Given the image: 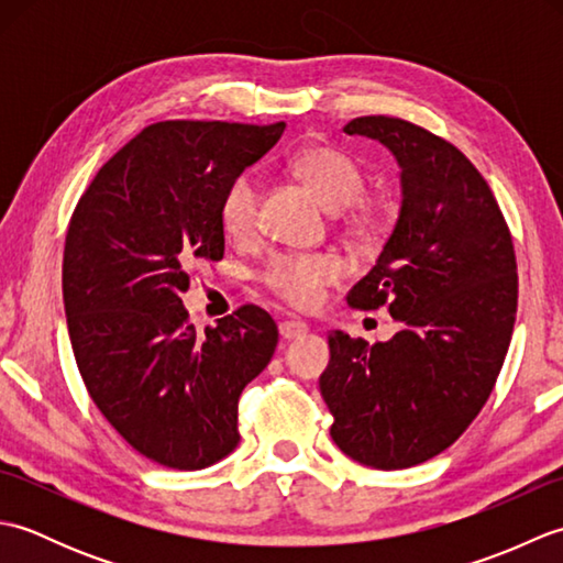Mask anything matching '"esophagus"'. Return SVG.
Instances as JSON below:
<instances>
[{
  "instance_id": "obj_1",
  "label": "esophagus",
  "mask_w": 563,
  "mask_h": 563,
  "mask_svg": "<svg viewBox=\"0 0 563 563\" xmlns=\"http://www.w3.org/2000/svg\"><path fill=\"white\" fill-rule=\"evenodd\" d=\"M280 336L288 339V341H295V339H302L305 333L309 331V327L305 324V321L300 319H288V321H280Z\"/></svg>"
}]
</instances>
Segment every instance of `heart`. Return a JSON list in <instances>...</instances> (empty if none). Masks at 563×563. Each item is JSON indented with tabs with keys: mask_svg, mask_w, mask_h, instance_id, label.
I'll return each mask as SVG.
<instances>
[{
	"mask_svg": "<svg viewBox=\"0 0 563 563\" xmlns=\"http://www.w3.org/2000/svg\"><path fill=\"white\" fill-rule=\"evenodd\" d=\"M295 174L314 190L331 212H345L355 224H373L377 210L363 198L367 178L351 154L336 147H314L297 154ZM261 184L246 172L227 186L220 200L222 230L234 239H246L258 230ZM341 261L329 254H275L263 266L266 288L292 307H314L324 288L341 278Z\"/></svg>",
	"mask_w": 563,
	"mask_h": 563,
	"instance_id": "1",
	"label": "heart"
}]
</instances>
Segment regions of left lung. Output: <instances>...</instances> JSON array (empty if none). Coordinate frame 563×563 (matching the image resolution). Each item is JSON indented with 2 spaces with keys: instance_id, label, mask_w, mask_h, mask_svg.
Masks as SVG:
<instances>
[{
  "instance_id": "8db88e82",
  "label": "left lung",
  "mask_w": 563,
  "mask_h": 563,
  "mask_svg": "<svg viewBox=\"0 0 563 563\" xmlns=\"http://www.w3.org/2000/svg\"><path fill=\"white\" fill-rule=\"evenodd\" d=\"M343 133L382 142L401 169L397 224L349 292L357 309L389 305L399 331L373 345L333 331L319 389L341 452L406 470L450 448L492 394L518 312L516 251L492 188L450 142L387 115Z\"/></svg>"
}]
</instances>
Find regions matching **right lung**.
Listing matches in <instances>:
<instances>
[{"mask_svg": "<svg viewBox=\"0 0 563 563\" xmlns=\"http://www.w3.org/2000/svg\"><path fill=\"white\" fill-rule=\"evenodd\" d=\"M285 123L166 121L106 162L69 220L63 300L89 397L147 460L196 472L239 442L242 389L263 373L278 327L254 305L198 333L181 292L220 261V200Z\"/></svg>", "mask_w": 563, "mask_h": 563, "instance_id": "1", "label": "right lung"}]
</instances>
